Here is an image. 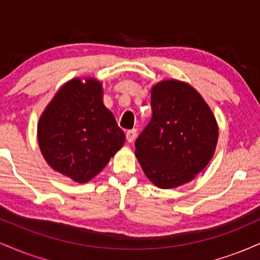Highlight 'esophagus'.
<instances>
[{
	"label": "esophagus",
	"mask_w": 260,
	"mask_h": 260,
	"mask_svg": "<svg viewBox=\"0 0 260 260\" xmlns=\"http://www.w3.org/2000/svg\"><path fill=\"white\" fill-rule=\"evenodd\" d=\"M136 137H137V129H131L126 132V138L128 143H132L133 140L136 139Z\"/></svg>",
	"instance_id": "esophagus-1"
}]
</instances>
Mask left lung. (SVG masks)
Returning <instances> with one entry per match:
<instances>
[{"mask_svg":"<svg viewBox=\"0 0 260 260\" xmlns=\"http://www.w3.org/2000/svg\"><path fill=\"white\" fill-rule=\"evenodd\" d=\"M153 116L136 140V156L156 187L192 181L215 153L219 128L210 107L187 83L169 79L151 89Z\"/></svg>","mask_w":260,"mask_h":260,"instance_id":"obj_1","label":"left lung"}]
</instances>
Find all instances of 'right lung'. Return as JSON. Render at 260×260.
I'll return each mask as SVG.
<instances>
[{"label":"right lung","instance_id":"1","mask_svg":"<svg viewBox=\"0 0 260 260\" xmlns=\"http://www.w3.org/2000/svg\"><path fill=\"white\" fill-rule=\"evenodd\" d=\"M67 82L46 106L38 124V143L53 170L86 183L124 143V133L103 103L99 80Z\"/></svg>","mask_w":260,"mask_h":260}]
</instances>
